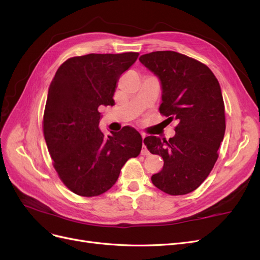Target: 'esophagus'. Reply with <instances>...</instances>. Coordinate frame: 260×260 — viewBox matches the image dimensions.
<instances>
[{
	"instance_id": "34e87169",
	"label": "esophagus",
	"mask_w": 260,
	"mask_h": 260,
	"mask_svg": "<svg viewBox=\"0 0 260 260\" xmlns=\"http://www.w3.org/2000/svg\"><path fill=\"white\" fill-rule=\"evenodd\" d=\"M141 137H142V139L144 140V138H145V135H143V133H142V135H141ZM141 154H142V155H148L149 154V152H148V149L146 148V146L143 144V146H142V149H141Z\"/></svg>"
}]
</instances>
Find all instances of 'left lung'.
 <instances>
[{
    "label": "left lung",
    "mask_w": 260,
    "mask_h": 260,
    "mask_svg": "<svg viewBox=\"0 0 260 260\" xmlns=\"http://www.w3.org/2000/svg\"><path fill=\"white\" fill-rule=\"evenodd\" d=\"M140 61L161 85L159 112L178 122L168 141L146 137L144 144L164 159L153 184L170 195L196 190L210 174L225 131L224 103L215 75L201 61L174 51H157Z\"/></svg>",
    "instance_id": "left-lung-1"
}]
</instances>
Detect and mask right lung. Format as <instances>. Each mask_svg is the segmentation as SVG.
<instances>
[{"mask_svg":"<svg viewBox=\"0 0 260 260\" xmlns=\"http://www.w3.org/2000/svg\"><path fill=\"white\" fill-rule=\"evenodd\" d=\"M139 53L88 54L67 59L50 84L43 133L55 170L80 196H98L111 188L123 165L137 157L142 137L131 127L105 136L99 128L101 105H114L121 74Z\"/></svg>","mask_w":260,"mask_h":260,"instance_id":"obj_1","label":"right lung"}]
</instances>
